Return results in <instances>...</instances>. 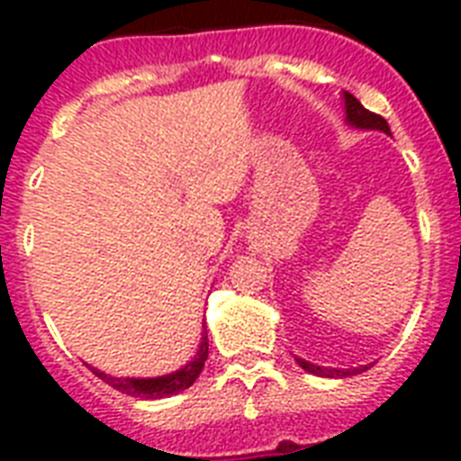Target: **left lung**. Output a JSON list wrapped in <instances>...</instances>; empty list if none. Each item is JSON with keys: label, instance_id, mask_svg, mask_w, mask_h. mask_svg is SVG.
<instances>
[{"label": "left lung", "instance_id": "8db88e82", "mask_svg": "<svg viewBox=\"0 0 461 461\" xmlns=\"http://www.w3.org/2000/svg\"><path fill=\"white\" fill-rule=\"evenodd\" d=\"M344 110H347V122L357 129H373V131H383L390 136V126L380 114H373L358 103L357 97L344 90ZM296 364L302 366L303 371L313 373V375H322V378H349V375H357V373L366 371L368 366H361V368H322V366L308 364L303 358H296Z\"/></svg>", "mask_w": 461, "mask_h": 461}]
</instances>
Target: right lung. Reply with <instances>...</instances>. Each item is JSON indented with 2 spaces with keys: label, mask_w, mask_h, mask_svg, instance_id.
<instances>
[{
  "label": "right lung",
  "mask_w": 461,
  "mask_h": 461,
  "mask_svg": "<svg viewBox=\"0 0 461 461\" xmlns=\"http://www.w3.org/2000/svg\"><path fill=\"white\" fill-rule=\"evenodd\" d=\"M205 358H208V332H203L201 347L195 351V357L184 368L167 373V375H158V378H114L110 373L97 371V368H93V373L97 378H103L107 385L119 390V393L140 397V400H162V397H169V394H176L194 385L195 378L201 375L203 366H205Z\"/></svg>",
  "instance_id": "1"
}]
</instances>
